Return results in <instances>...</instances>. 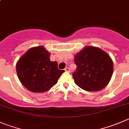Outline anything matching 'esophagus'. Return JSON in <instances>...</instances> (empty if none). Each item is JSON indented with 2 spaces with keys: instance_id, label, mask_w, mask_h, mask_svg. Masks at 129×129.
<instances>
[{
  "instance_id": "obj_1",
  "label": "esophagus",
  "mask_w": 129,
  "mask_h": 129,
  "mask_svg": "<svg viewBox=\"0 0 129 129\" xmlns=\"http://www.w3.org/2000/svg\"><path fill=\"white\" fill-rule=\"evenodd\" d=\"M65 71H66V72H71V69H70L69 67H66V68H65Z\"/></svg>"
}]
</instances>
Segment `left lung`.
I'll use <instances>...</instances> for the list:
<instances>
[{
    "label": "left lung",
    "mask_w": 129,
    "mask_h": 129,
    "mask_svg": "<svg viewBox=\"0 0 129 129\" xmlns=\"http://www.w3.org/2000/svg\"><path fill=\"white\" fill-rule=\"evenodd\" d=\"M74 62L77 67L72 77L76 84L82 89L99 91L110 81L113 63L100 48L86 47L75 56Z\"/></svg>",
    "instance_id": "obj_1"
}]
</instances>
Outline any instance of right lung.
<instances>
[{
	"label": "right lung",
	"instance_id": "1",
	"mask_svg": "<svg viewBox=\"0 0 129 129\" xmlns=\"http://www.w3.org/2000/svg\"><path fill=\"white\" fill-rule=\"evenodd\" d=\"M50 53L42 46L30 48L16 64L18 78L26 88L33 92L48 91L64 72L57 62L50 60Z\"/></svg>",
	"mask_w": 129,
	"mask_h": 129
}]
</instances>
